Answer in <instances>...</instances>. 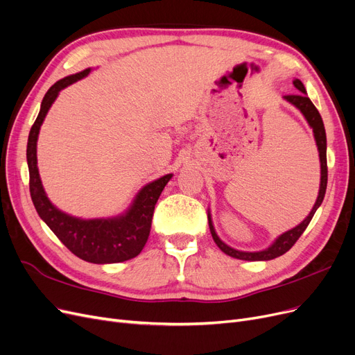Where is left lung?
<instances>
[{
  "mask_svg": "<svg viewBox=\"0 0 355 355\" xmlns=\"http://www.w3.org/2000/svg\"><path fill=\"white\" fill-rule=\"evenodd\" d=\"M293 85L296 87V89L300 92V94H295V96H284V100L287 103H290L293 107L303 114V117L306 119L307 125L311 126V129L313 130V137L315 142L318 146V152H319V162H320V184H319V193L316 197V202L311 210V213L306 216V218L295 227H291L288 230H286L284 234L277 236L272 243L266 250L261 251H241L236 248H232L227 243H225L219 235L216 234V229L213 226V220H211V214L210 210L207 209V219H209V227H210V234L213 241L216 242V245L219 246L220 251L225 252L226 255L236 258V259H243V261H270L274 259L277 257H282L283 254H286L293 245L296 243V241L300 238V235L304 232V229L307 227V225L311 223L313 214L316 213V210L319 209V206L323 202V197H325V191H327V184H328V166H327V133H325V126H323L322 117L319 114V112L316 110V107L313 105V103L311 101V98L307 97L306 88L303 85V83L297 78L293 80Z\"/></svg>",
  "mask_w": 355,
  "mask_h": 355,
  "instance_id": "obj_1",
  "label": "left lung"
}]
</instances>
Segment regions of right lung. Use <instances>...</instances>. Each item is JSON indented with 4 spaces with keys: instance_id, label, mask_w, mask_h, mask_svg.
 Masks as SVG:
<instances>
[{
    "instance_id": "add662e5",
    "label": "right lung",
    "mask_w": 355,
    "mask_h": 355,
    "mask_svg": "<svg viewBox=\"0 0 355 355\" xmlns=\"http://www.w3.org/2000/svg\"><path fill=\"white\" fill-rule=\"evenodd\" d=\"M91 71V68H87L59 80L48 89L42 100L39 116L30 129L27 141L26 155L30 174V196L40 219L51 227L52 232L72 254L92 264H116L137 257L144 250L150 232L153 209L164 187L173 178V174H165L145 184L135 196L130 206L112 218H76L58 209L51 202L43 189L37 168L39 132L59 92L85 78Z\"/></svg>"
}]
</instances>
